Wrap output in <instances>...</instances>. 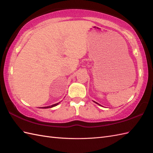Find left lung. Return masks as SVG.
Segmentation results:
<instances>
[{"label": "left lung", "mask_w": 153, "mask_h": 153, "mask_svg": "<svg viewBox=\"0 0 153 153\" xmlns=\"http://www.w3.org/2000/svg\"><path fill=\"white\" fill-rule=\"evenodd\" d=\"M97 104H98V103H97Z\"/></svg>", "instance_id": "left-lung-1"}]
</instances>
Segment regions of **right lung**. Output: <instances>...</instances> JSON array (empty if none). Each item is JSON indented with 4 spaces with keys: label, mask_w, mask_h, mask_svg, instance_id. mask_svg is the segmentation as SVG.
Returning a JSON list of instances; mask_svg holds the SVG:
<instances>
[{
    "label": "right lung",
    "mask_w": 153,
    "mask_h": 153,
    "mask_svg": "<svg viewBox=\"0 0 153 153\" xmlns=\"http://www.w3.org/2000/svg\"><path fill=\"white\" fill-rule=\"evenodd\" d=\"M60 102H58V103H56V104H54V105H51V106H46V107H43V108H52V107H53V106H56V105H58V104H59Z\"/></svg>",
    "instance_id": "right-lung-1"
}]
</instances>
